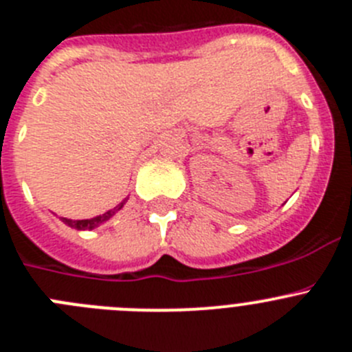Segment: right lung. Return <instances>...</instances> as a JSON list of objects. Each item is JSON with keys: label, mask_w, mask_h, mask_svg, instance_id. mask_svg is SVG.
Returning a JSON list of instances; mask_svg holds the SVG:
<instances>
[{"label": "right lung", "mask_w": 352, "mask_h": 352, "mask_svg": "<svg viewBox=\"0 0 352 352\" xmlns=\"http://www.w3.org/2000/svg\"><path fill=\"white\" fill-rule=\"evenodd\" d=\"M122 205H124V201H122V204L119 205V207H116V208H112V210L105 212V214H103V215H98V217H93V219L72 221V219H66V217H61V221H63V223H66V224H68V226L75 228V230H93V228H96L98 224L105 223L107 219H110V217H112V215L116 214L117 210H121V208H122Z\"/></svg>", "instance_id": "add662e5"}]
</instances>
